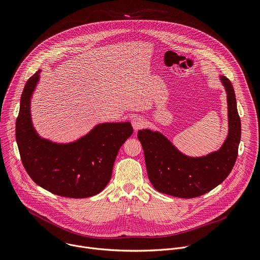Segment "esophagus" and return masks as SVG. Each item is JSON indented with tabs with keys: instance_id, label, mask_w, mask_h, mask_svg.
Here are the masks:
<instances>
[{
	"instance_id": "obj_1",
	"label": "esophagus",
	"mask_w": 260,
	"mask_h": 260,
	"mask_svg": "<svg viewBox=\"0 0 260 260\" xmlns=\"http://www.w3.org/2000/svg\"><path fill=\"white\" fill-rule=\"evenodd\" d=\"M144 124H145V120H144V118L141 117V116H136V117L133 118V120H132V125H133V127H134L135 131H138V129L142 128V127L144 126Z\"/></svg>"
}]
</instances>
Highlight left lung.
<instances>
[{
	"label": "left lung",
	"instance_id": "obj_1",
	"mask_svg": "<svg viewBox=\"0 0 260 260\" xmlns=\"http://www.w3.org/2000/svg\"><path fill=\"white\" fill-rule=\"evenodd\" d=\"M220 80L228 94L229 136L218 151L189 157L160 133L139 131L148 178L157 191L181 199L198 198L218 186L232 172L241 141V119L232 82L224 76Z\"/></svg>",
	"mask_w": 260,
	"mask_h": 260
}]
</instances>
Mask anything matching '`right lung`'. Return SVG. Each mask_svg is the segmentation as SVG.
Listing matches in <instances>:
<instances>
[{"label": "right lung", "instance_id": "obj_1", "mask_svg": "<svg viewBox=\"0 0 260 260\" xmlns=\"http://www.w3.org/2000/svg\"><path fill=\"white\" fill-rule=\"evenodd\" d=\"M40 70L26 81L16 119V142L22 165L42 188L54 194L83 199L101 192L112 176L122 144L134 129L129 122L102 123L78 141L56 144L41 139L30 120V96Z\"/></svg>", "mask_w": 260, "mask_h": 260}]
</instances>
